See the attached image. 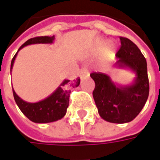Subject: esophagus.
<instances>
[{
    "mask_svg": "<svg viewBox=\"0 0 160 160\" xmlns=\"http://www.w3.org/2000/svg\"><path fill=\"white\" fill-rule=\"evenodd\" d=\"M80 77L81 78V79H83V78H85L86 76L88 75V71H87V69L86 68H82V69H80Z\"/></svg>",
    "mask_w": 160,
    "mask_h": 160,
    "instance_id": "1",
    "label": "esophagus"
}]
</instances>
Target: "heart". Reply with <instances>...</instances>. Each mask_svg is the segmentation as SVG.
Instances as JSON below:
<instances>
[{
  "label": "heart",
  "instance_id": "heart-1",
  "mask_svg": "<svg viewBox=\"0 0 160 160\" xmlns=\"http://www.w3.org/2000/svg\"><path fill=\"white\" fill-rule=\"evenodd\" d=\"M105 43V39H96L92 47V53L94 55L100 53V61L103 64H108L110 63L116 57L117 45L113 42H108L106 45Z\"/></svg>",
  "mask_w": 160,
  "mask_h": 160
}]
</instances>
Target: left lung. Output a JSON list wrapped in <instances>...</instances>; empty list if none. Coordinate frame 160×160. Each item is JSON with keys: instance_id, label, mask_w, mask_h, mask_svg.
<instances>
[{"instance_id": "1", "label": "left lung", "mask_w": 160, "mask_h": 160, "mask_svg": "<svg viewBox=\"0 0 160 160\" xmlns=\"http://www.w3.org/2000/svg\"><path fill=\"white\" fill-rule=\"evenodd\" d=\"M121 47L117 53L115 66L130 69L135 73L130 85L113 82L102 72H93L90 76L95 83L93 97L100 117L113 123L132 121L144 108L149 95L147 63L138 47L130 39L120 37Z\"/></svg>"}]
</instances>
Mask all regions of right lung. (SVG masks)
<instances>
[{"mask_svg":"<svg viewBox=\"0 0 160 160\" xmlns=\"http://www.w3.org/2000/svg\"><path fill=\"white\" fill-rule=\"evenodd\" d=\"M54 36L52 37H37L29 39L26 41L20 48L18 49L17 52L14 56L11 61L10 72L14 66V62L16 59V55L21 49L24 46L35 44V43H52L54 41ZM80 79L78 78L73 81L69 80H64L61 84L58 87V88L53 92L47 98L43 99L38 102H27L21 99L16 94L13 89V94L17 106L20 110L26 117H28L30 121L37 123H47L52 122L60 120L65 117L66 109L69 105V97L71 94V90L74 88L79 87Z\"/></svg>","mask_w":160,"mask_h":160,"instance_id":"right-lung-1","label":"right lung"}]
</instances>
